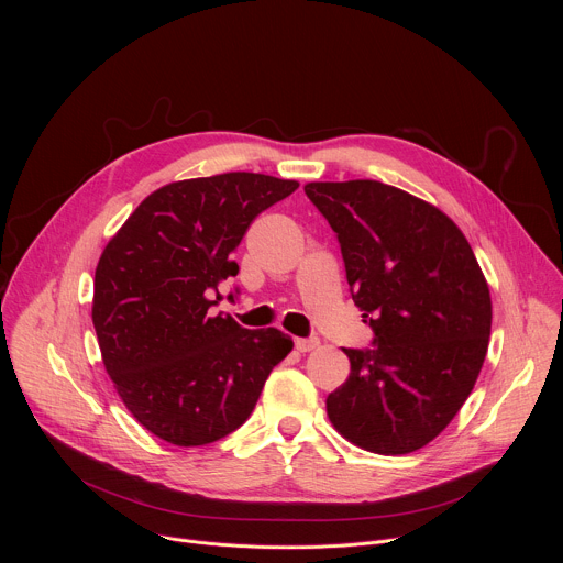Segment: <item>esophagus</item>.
Returning a JSON list of instances; mask_svg holds the SVG:
<instances>
[{
	"instance_id": "1",
	"label": "esophagus",
	"mask_w": 563,
	"mask_h": 563,
	"mask_svg": "<svg viewBox=\"0 0 563 563\" xmlns=\"http://www.w3.org/2000/svg\"><path fill=\"white\" fill-rule=\"evenodd\" d=\"M318 343H320V341H318L316 336H309V339H296V341H294L296 350H298V352H302V354H305V352L316 350V347H318Z\"/></svg>"
}]
</instances>
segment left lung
<instances>
[{"mask_svg":"<svg viewBox=\"0 0 563 563\" xmlns=\"http://www.w3.org/2000/svg\"><path fill=\"white\" fill-rule=\"evenodd\" d=\"M334 229L350 291L374 332L328 396L332 426L376 454L428 445L470 396L493 325L490 289L461 229L376 180L309 183Z\"/></svg>","mask_w":563,"mask_h":563,"instance_id":"1","label":"left lung"}]
</instances>
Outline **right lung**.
<instances>
[{"label":"right lung","instance_id":"obj_1","mask_svg":"<svg viewBox=\"0 0 563 563\" xmlns=\"http://www.w3.org/2000/svg\"><path fill=\"white\" fill-rule=\"evenodd\" d=\"M294 180L233 172L153 191L109 240L96 269L93 328L126 410L167 443H213L254 412L291 352L283 332L209 316L233 252ZM217 298H212V294Z\"/></svg>","mask_w":563,"mask_h":563}]
</instances>
